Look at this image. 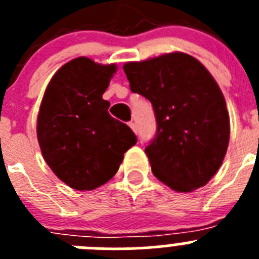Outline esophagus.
<instances>
[{
    "label": "esophagus",
    "mask_w": 259,
    "mask_h": 259,
    "mask_svg": "<svg viewBox=\"0 0 259 259\" xmlns=\"http://www.w3.org/2000/svg\"><path fill=\"white\" fill-rule=\"evenodd\" d=\"M128 124H130V127L132 128V131H134L135 134H136V132H137V125H136V123H135V122H130V123H128Z\"/></svg>",
    "instance_id": "esophagus-1"
}]
</instances>
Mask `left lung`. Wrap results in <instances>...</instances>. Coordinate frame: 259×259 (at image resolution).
Returning <instances> with one entry per match:
<instances>
[{
    "label": "left lung",
    "instance_id": "left-lung-1",
    "mask_svg": "<svg viewBox=\"0 0 259 259\" xmlns=\"http://www.w3.org/2000/svg\"><path fill=\"white\" fill-rule=\"evenodd\" d=\"M131 91L149 100L157 134L145 148L154 176L176 192L206 184L222 166L230 115L205 66L175 52L123 66Z\"/></svg>",
    "mask_w": 259,
    "mask_h": 259
}]
</instances>
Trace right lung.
Returning <instances> with one entry per match:
<instances>
[{
    "instance_id": "right-lung-1",
    "label": "right lung",
    "mask_w": 259,
    "mask_h": 259,
    "mask_svg": "<svg viewBox=\"0 0 259 259\" xmlns=\"http://www.w3.org/2000/svg\"><path fill=\"white\" fill-rule=\"evenodd\" d=\"M115 65L87 57L67 62L48 84L37 116V140L45 162L58 179L76 191L109 182L123 154L137 143L124 123L110 115L102 98Z\"/></svg>"
}]
</instances>
